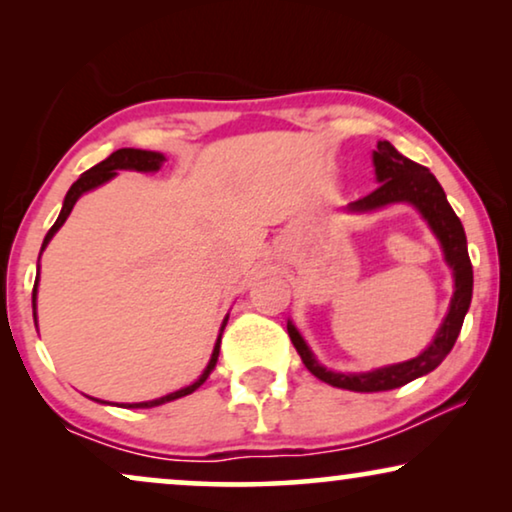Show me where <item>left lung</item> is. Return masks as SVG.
<instances>
[{
    "mask_svg": "<svg viewBox=\"0 0 512 512\" xmlns=\"http://www.w3.org/2000/svg\"><path fill=\"white\" fill-rule=\"evenodd\" d=\"M373 165L375 179L380 186H377L370 195H366V198L349 202L347 212L370 214L382 207L398 205V202H408V205L415 207L417 212L422 214V219L429 223L431 233L436 235V240L440 242L445 263L450 265L452 270L454 293L450 298V307H447L443 324H440L436 335H433L431 345L426 347L422 354H417L415 359L410 361L373 368L368 370V373H335V370L321 366L317 356L312 354V349L307 347L303 335H300L298 328L293 326V321H286V331H289L293 347H296L305 368L310 370L314 377L331 384V387L361 391V394L398 389L403 387V384L436 370L440 363H443L445 356L452 352L473 298V265L471 258H468L464 226H461L459 216L454 214L450 202H447L445 191L443 186L438 184V179L433 177L426 167L412 163L410 158L398 153L389 142H377V149L373 151Z\"/></svg>",
    "mask_w": 512,
    "mask_h": 512,
    "instance_id": "left-lung-1",
    "label": "left lung"
}]
</instances>
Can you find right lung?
Here are the masks:
<instances>
[{
    "instance_id": "1",
    "label": "right lung",
    "mask_w": 512,
    "mask_h": 512,
    "mask_svg": "<svg viewBox=\"0 0 512 512\" xmlns=\"http://www.w3.org/2000/svg\"><path fill=\"white\" fill-rule=\"evenodd\" d=\"M165 156L163 153L158 151H144V149H118L111 153L109 158H104L102 163H97L95 167H90L88 172H83L79 179L74 181L72 188H69L67 195H65V202H62V209H60V216L58 221L53 223V228L48 230L46 237H44V244H41V251H39V258L41 254H44V249L48 247V242L53 240V235L58 233V230L62 228V223L67 221V216L72 214V209L76 205V200L81 198L83 193L93 191V188L107 184L109 179H114L118 172L121 170H132V172H158L160 167H163L165 163ZM37 286H39V275L37 279H34V291H32V310H34V326H37ZM228 324V314L226 319H223L221 324V331H219V338H216L214 342V349H212V356H209V363L207 368L202 370V375L198 377V380L188 384V387H181L177 391H172V394H165L160 398H153V401H142V403H125L121 405V408H156V405H163V403H170V401H177V398L181 396H188L193 394L195 389L200 387V384H205V380L209 375H212V370L216 368V361H219V349H221V335H223V328H226ZM93 401L97 403H107V401H100V398H93ZM109 405V403H107Z\"/></svg>"
}]
</instances>
